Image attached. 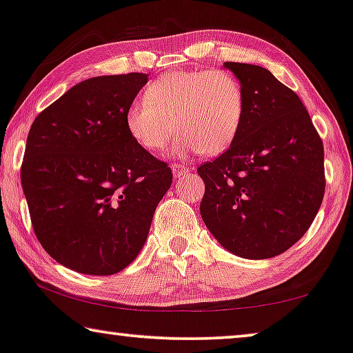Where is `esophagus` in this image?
<instances>
[{
	"label": "esophagus",
	"instance_id": "34e87169",
	"mask_svg": "<svg viewBox=\"0 0 353 353\" xmlns=\"http://www.w3.org/2000/svg\"><path fill=\"white\" fill-rule=\"evenodd\" d=\"M188 172H190V168L183 166L181 163H174V165H172V174H174V177H183L187 176Z\"/></svg>",
	"mask_w": 353,
	"mask_h": 353
}]
</instances>
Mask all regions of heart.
I'll return each instance as SVG.
<instances>
[{"mask_svg": "<svg viewBox=\"0 0 353 353\" xmlns=\"http://www.w3.org/2000/svg\"><path fill=\"white\" fill-rule=\"evenodd\" d=\"M238 79L225 70L172 71L155 79L125 110L131 139L150 154L165 150L179 133V149L201 155L227 150L244 122Z\"/></svg>", "mask_w": 353, "mask_h": 353, "instance_id": "heart-1", "label": "heart"}]
</instances>
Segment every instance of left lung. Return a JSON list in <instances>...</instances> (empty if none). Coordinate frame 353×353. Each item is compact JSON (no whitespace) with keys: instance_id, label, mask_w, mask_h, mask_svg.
Listing matches in <instances>:
<instances>
[{"instance_id":"1","label":"left lung","mask_w":353,"mask_h":353,"mask_svg":"<svg viewBox=\"0 0 353 353\" xmlns=\"http://www.w3.org/2000/svg\"><path fill=\"white\" fill-rule=\"evenodd\" d=\"M245 112L227 150L203 163L201 217L231 254L281 255L311 227L325 194L323 143L307 109L266 68L227 61Z\"/></svg>"}]
</instances>
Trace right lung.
<instances>
[{"label": "right lung", "mask_w": 353, "mask_h": 353, "mask_svg": "<svg viewBox=\"0 0 353 353\" xmlns=\"http://www.w3.org/2000/svg\"><path fill=\"white\" fill-rule=\"evenodd\" d=\"M147 79H87L30 128L20 179L31 225L47 254L72 271L110 276L128 266L172 183L170 165L126 131L125 110Z\"/></svg>", "instance_id": "right-lung-1"}]
</instances>
